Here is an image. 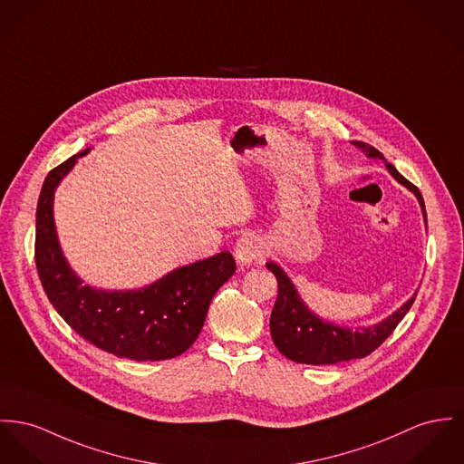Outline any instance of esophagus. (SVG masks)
I'll return each instance as SVG.
<instances>
[{"label":"esophagus","instance_id":"34e87169","mask_svg":"<svg viewBox=\"0 0 464 464\" xmlns=\"http://www.w3.org/2000/svg\"><path fill=\"white\" fill-rule=\"evenodd\" d=\"M263 256H265L263 244L252 235H244L235 246V257L240 265H249L252 261L261 259Z\"/></svg>","mask_w":464,"mask_h":464}]
</instances>
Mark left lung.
<instances>
[{
	"label": "left lung",
	"instance_id": "1",
	"mask_svg": "<svg viewBox=\"0 0 464 464\" xmlns=\"http://www.w3.org/2000/svg\"><path fill=\"white\" fill-rule=\"evenodd\" d=\"M355 146L362 148L369 157L383 159V155L371 144L363 141H353ZM389 171L393 179L413 190L420 201L424 218L428 224V215L420 190L408 179H404L392 164L387 162ZM266 268L277 279V300L270 316V334L274 344L285 357L311 365H330L353 358H363L371 355L376 348L383 344V341L392 334L395 326L406 316L410 307L415 302V296L408 300L401 309H397L392 316L376 326L363 330H350L332 323L316 318L309 313V309L302 304L296 289L285 277V272L276 263H266Z\"/></svg>",
	"mask_w": 464,
	"mask_h": 464
}]
</instances>
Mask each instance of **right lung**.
<instances>
[{"instance_id": "add662e5", "label": "right lung", "mask_w": 464, "mask_h": 464, "mask_svg": "<svg viewBox=\"0 0 464 464\" xmlns=\"http://www.w3.org/2000/svg\"><path fill=\"white\" fill-rule=\"evenodd\" d=\"M86 153L51 169L40 190L35 265L44 291L73 332L107 353L138 362L179 357L198 339L217 289L235 274V257L222 250L138 291L107 293L81 285L56 240L53 196L77 157Z\"/></svg>"}]
</instances>
